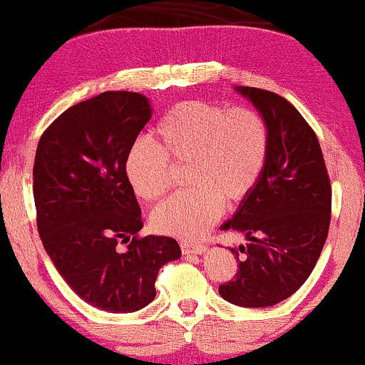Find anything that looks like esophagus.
<instances>
[{"instance_id": "1", "label": "esophagus", "mask_w": 365, "mask_h": 365, "mask_svg": "<svg viewBox=\"0 0 365 365\" xmlns=\"http://www.w3.org/2000/svg\"><path fill=\"white\" fill-rule=\"evenodd\" d=\"M180 249L183 254H202L206 250L204 244H192V242H180Z\"/></svg>"}]
</instances>
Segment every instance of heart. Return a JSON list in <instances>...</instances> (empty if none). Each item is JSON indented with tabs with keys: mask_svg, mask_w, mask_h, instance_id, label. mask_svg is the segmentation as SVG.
Listing matches in <instances>:
<instances>
[{
	"mask_svg": "<svg viewBox=\"0 0 365 365\" xmlns=\"http://www.w3.org/2000/svg\"><path fill=\"white\" fill-rule=\"evenodd\" d=\"M156 142L139 139L125 159L135 194L158 200L175 183V166H185L192 188L158 206L150 225L158 233L197 238L223 212L242 202L261 178L269 154V128L254 108L188 99L165 113Z\"/></svg>",
	"mask_w": 365,
	"mask_h": 365,
	"instance_id": "b5f03b06",
	"label": "heart"
}]
</instances>
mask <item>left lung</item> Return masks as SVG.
<instances>
[{
	"label": "left lung",
	"instance_id": "obj_1",
	"mask_svg": "<svg viewBox=\"0 0 365 365\" xmlns=\"http://www.w3.org/2000/svg\"><path fill=\"white\" fill-rule=\"evenodd\" d=\"M266 120L269 154L254 190L223 230L245 235L235 278L220 295L240 307H269L295 293L312 273L328 238L331 183L316 132L287 99L238 87Z\"/></svg>",
	"mask_w": 365,
	"mask_h": 365
}]
</instances>
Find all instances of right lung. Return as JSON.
Returning a JSON list of instances; mask_svg holds the SVG:
<instances>
[{"label": "right lung", "instance_id": "right-lung-1", "mask_svg": "<svg viewBox=\"0 0 365 365\" xmlns=\"http://www.w3.org/2000/svg\"><path fill=\"white\" fill-rule=\"evenodd\" d=\"M149 120L145 96L108 91L61 113L36 150L32 192L46 252L82 300L108 312L153 302L159 269L182 254L175 238L139 237L125 159Z\"/></svg>", "mask_w": 365, "mask_h": 365}]
</instances>
